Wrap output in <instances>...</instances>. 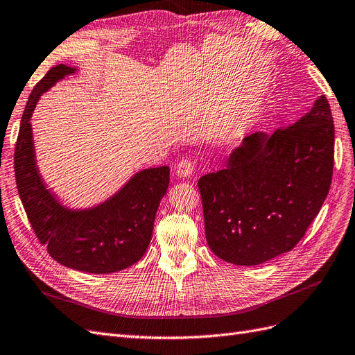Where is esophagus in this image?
I'll return each instance as SVG.
<instances>
[{"label":"esophagus","instance_id":"1","mask_svg":"<svg viewBox=\"0 0 355 355\" xmlns=\"http://www.w3.org/2000/svg\"><path fill=\"white\" fill-rule=\"evenodd\" d=\"M194 171V162L191 159H180L176 166V175L180 178H187L191 176Z\"/></svg>","mask_w":355,"mask_h":355}]
</instances>
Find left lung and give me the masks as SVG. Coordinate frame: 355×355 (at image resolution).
Returning a JSON list of instances; mask_svg holds the SVG:
<instances>
[{
    "label": "left lung",
    "instance_id": "1",
    "mask_svg": "<svg viewBox=\"0 0 355 355\" xmlns=\"http://www.w3.org/2000/svg\"><path fill=\"white\" fill-rule=\"evenodd\" d=\"M333 159L334 125L324 95L293 125L246 136L223 170L198 179L212 252L257 266L291 251L329 194Z\"/></svg>",
    "mask_w": 355,
    "mask_h": 355
}]
</instances>
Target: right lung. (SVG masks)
<instances>
[{"mask_svg":"<svg viewBox=\"0 0 355 355\" xmlns=\"http://www.w3.org/2000/svg\"><path fill=\"white\" fill-rule=\"evenodd\" d=\"M74 71L64 64L53 67L28 98L15 149L17 193L37 239L55 261L86 273H113L145 255L159 201L167 193L170 168L139 171L116 194L94 207L70 209L60 203L38 173L30 121L42 94Z\"/></svg>","mask_w":355,"mask_h":355,"instance_id":"add662e5","label":"right lung"}]
</instances>
